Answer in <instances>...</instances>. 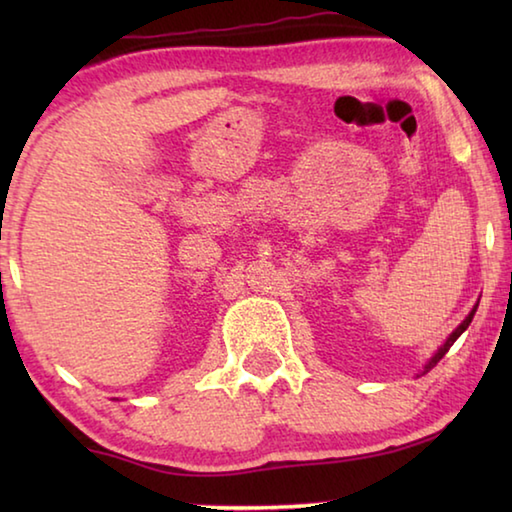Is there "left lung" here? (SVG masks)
<instances>
[{
  "label": "left lung",
  "instance_id": "8db88e82",
  "mask_svg": "<svg viewBox=\"0 0 512 512\" xmlns=\"http://www.w3.org/2000/svg\"><path fill=\"white\" fill-rule=\"evenodd\" d=\"M474 311H476V309H472V311H470V316H467V318L463 320V323H461V325H458V327L454 329V332H452V334H449V339L445 341V345H443V348H440V350H438L436 354H433V359H431V361L427 363V370H431L433 366H436V363H438L440 359H443V357H445V354H447V350H449V348H452V345H454V341L458 339V336H461V334L465 332V329H467V327H470V323H472V318H474ZM427 370H424V372H427Z\"/></svg>",
  "mask_w": 512,
  "mask_h": 512
}]
</instances>
